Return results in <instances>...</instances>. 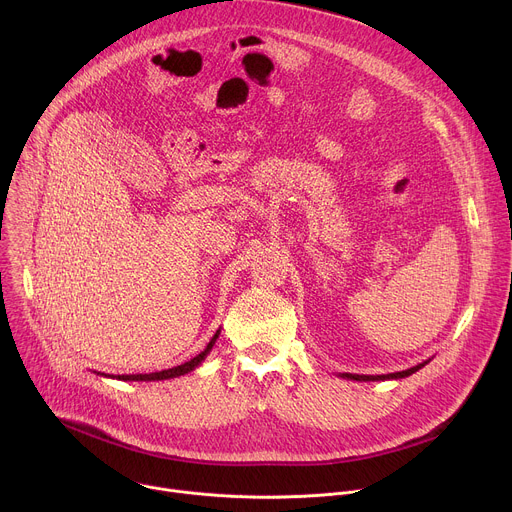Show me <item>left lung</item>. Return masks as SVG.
Returning a JSON list of instances; mask_svg holds the SVG:
<instances>
[{
    "label": "left lung",
    "mask_w": 512,
    "mask_h": 512,
    "mask_svg": "<svg viewBox=\"0 0 512 512\" xmlns=\"http://www.w3.org/2000/svg\"><path fill=\"white\" fill-rule=\"evenodd\" d=\"M429 360H423V362H419V364H415V367H411V369H407V371H399V373H389V375H352V373H342L340 377L342 379H348V381H391V379H405V377H409V375H413V373H417L421 367H425Z\"/></svg>",
    "instance_id": "1"
}]
</instances>
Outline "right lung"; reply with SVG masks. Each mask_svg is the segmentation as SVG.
Here are the masks:
<instances>
[{
	"label": "right lung",
	"instance_id": "obj_1",
	"mask_svg": "<svg viewBox=\"0 0 512 512\" xmlns=\"http://www.w3.org/2000/svg\"><path fill=\"white\" fill-rule=\"evenodd\" d=\"M218 334H221V330H216V334L210 338V342L206 344V348H204L200 354H196L194 358H190V360L184 362V364H178V367H174V369L160 371V373H150V375H115V377L111 375V379H119V381H166V379L182 377V375L194 371V369L198 367V364L210 354V350H212V346H214ZM105 377H109V375H105Z\"/></svg>",
	"mask_w": 512,
	"mask_h": 512
}]
</instances>
